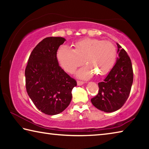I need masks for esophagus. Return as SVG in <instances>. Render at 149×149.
Instances as JSON below:
<instances>
[{
    "instance_id": "1",
    "label": "esophagus",
    "mask_w": 149,
    "mask_h": 149,
    "mask_svg": "<svg viewBox=\"0 0 149 149\" xmlns=\"http://www.w3.org/2000/svg\"><path fill=\"white\" fill-rule=\"evenodd\" d=\"M85 82L84 81H77V84L78 86H81V85H82L83 84H84Z\"/></svg>"
}]
</instances>
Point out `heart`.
Segmentation results:
<instances>
[{
  "mask_svg": "<svg viewBox=\"0 0 149 149\" xmlns=\"http://www.w3.org/2000/svg\"><path fill=\"white\" fill-rule=\"evenodd\" d=\"M74 50L65 46L60 47L56 52V58L63 69L73 73L84 63V67L76 72V75L87 79L96 74L103 76L112 68L116 58V49L108 41L85 38L76 41Z\"/></svg>",
  "mask_w": 149,
  "mask_h": 149,
  "instance_id": "b5f03b06",
  "label": "heart"
}]
</instances>
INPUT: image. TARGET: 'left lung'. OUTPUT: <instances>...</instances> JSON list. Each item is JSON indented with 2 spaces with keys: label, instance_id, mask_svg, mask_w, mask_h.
Here are the masks:
<instances>
[{
  "label": "left lung",
  "instance_id": "1",
  "mask_svg": "<svg viewBox=\"0 0 149 149\" xmlns=\"http://www.w3.org/2000/svg\"><path fill=\"white\" fill-rule=\"evenodd\" d=\"M117 46L116 62L104 80L98 84L99 93L91 100L94 107L105 112H115L125 104L133 84L130 58L119 44Z\"/></svg>",
  "mask_w": 149,
  "mask_h": 149
}]
</instances>
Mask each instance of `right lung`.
Returning <instances> with one entry per match:
<instances>
[{
	"instance_id": "add662e5",
	"label": "right lung",
	"mask_w": 149,
	"mask_h": 149,
	"mask_svg": "<svg viewBox=\"0 0 149 149\" xmlns=\"http://www.w3.org/2000/svg\"><path fill=\"white\" fill-rule=\"evenodd\" d=\"M65 39L45 38L30 54L25 70L26 90L39 110L47 115L60 114L71 102L77 82L60 67L56 52Z\"/></svg>"
}]
</instances>
